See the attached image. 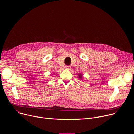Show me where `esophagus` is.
<instances>
[{
  "label": "esophagus",
  "instance_id": "esophagus-1",
  "mask_svg": "<svg viewBox=\"0 0 134 134\" xmlns=\"http://www.w3.org/2000/svg\"><path fill=\"white\" fill-rule=\"evenodd\" d=\"M65 69H67V70H70L71 69V67L69 66H67L65 67Z\"/></svg>",
  "mask_w": 134,
  "mask_h": 134
}]
</instances>
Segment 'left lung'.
Returning a JSON list of instances; mask_svg holds the SVG:
<instances>
[{"instance_id": "left-lung-1", "label": "left lung", "mask_w": 134, "mask_h": 134, "mask_svg": "<svg viewBox=\"0 0 134 134\" xmlns=\"http://www.w3.org/2000/svg\"><path fill=\"white\" fill-rule=\"evenodd\" d=\"M79 76V78L81 80H82V77H83V75L82 74H78Z\"/></svg>"}]
</instances>
